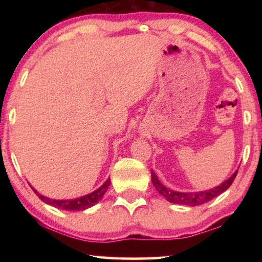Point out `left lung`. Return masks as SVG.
<instances>
[{"label": "left lung", "instance_id": "1", "mask_svg": "<svg viewBox=\"0 0 262 262\" xmlns=\"http://www.w3.org/2000/svg\"><path fill=\"white\" fill-rule=\"evenodd\" d=\"M237 172L238 170L234 172V173L230 177L228 180H225L224 183L216 186L215 188H211L208 190H201V192L184 193V192H177V190H172L170 188H167L158 180L157 176L155 174V172L152 170H151V181H152V185L155 186V188L157 189V192L161 195H163L168 202L177 203V205L195 207V206L203 205V203L212 200V199L216 198L217 195H220L221 193H223L224 190H227L233 183V180L237 176Z\"/></svg>", "mask_w": 262, "mask_h": 262}]
</instances>
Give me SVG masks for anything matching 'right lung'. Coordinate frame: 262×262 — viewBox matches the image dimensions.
I'll return each instance as SVG.
<instances>
[{"label":"right lung","instance_id":"add662e5","mask_svg":"<svg viewBox=\"0 0 262 262\" xmlns=\"http://www.w3.org/2000/svg\"><path fill=\"white\" fill-rule=\"evenodd\" d=\"M110 184H111V179H107L98 189H96L95 192L89 193L81 198L73 199V200H54V199L46 198L43 196V195L39 194L37 190L32 187V186H31V188H32L33 192L38 195L39 199L45 203H47V205L55 207L57 209H62V210L78 211V210H85L88 208L95 206L97 202L100 201L101 198L104 196L105 192L107 190Z\"/></svg>","mask_w":262,"mask_h":262}]
</instances>
